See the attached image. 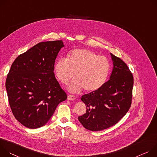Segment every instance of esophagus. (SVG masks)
<instances>
[{
  "instance_id": "obj_1",
  "label": "esophagus",
  "mask_w": 157,
  "mask_h": 157,
  "mask_svg": "<svg viewBox=\"0 0 157 157\" xmlns=\"http://www.w3.org/2000/svg\"><path fill=\"white\" fill-rule=\"evenodd\" d=\"M67 99L69 100H74L75 99V97L74 95L68 94V95H67Z\"/></svg>"
}]
</instances>
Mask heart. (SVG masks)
Returning a JSON list of instances; mask_svg holds the SVG:
<instances>
[{
    "label": "heart",
    "instance_id": "heart-1",
    "mask_svg": "<svg viewBox=\"0 0 157 157\" xmlns=\"http://www.w3.org/2000/svg\"><path fill=\"white\" fill-rule=\"evenodd\" d=\"M109 70L106 57L86 49H75L67 54V59H58L54 64L56 75L62 83L67 84L75 75L76 78L67 87L72 92L82 89L87 92L98 90L105 83Z\"/></svg>",
    "mask_w": 157,
    "mask_h": 157
}]
</instances>
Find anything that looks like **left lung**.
<instances>
[{"mask_svg": "<svg viewBox=\"0 0 157 157\" xmlns=\"http://www.w3.org/2000/svg\"><path fill=\"white\" fill-rule=\"evenodd\" d=\"M113 69L109 80L98 90L82 95L86 113L78 117L91 131H100L114 125L128 111L132 103L133 78L127 64L110 54Z\"/></svg>", "mask_w": 157, "mask_h": 157, "instance_id": "left-lung-1", "label": "left lung"}]
</instances>
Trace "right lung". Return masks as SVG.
<instances>
[{
  "instance_id": "obj_1",
  "label": "right lung",
  "mask_w": 157,
  "mask_h": 157,
  "mask_svg": "<svg viewBox=\"0 0 157 157\" xmlns=\"http://www.w3.org/2000/svg\"><path fill=\"white\" fill-rule=\"evenodd\" d=\"M62 40L43 42L17 57L6 82L9 103L15 118L35 129L45 125L59 104L67 99L54 73Z\"/></svg>"
}]
</instances>
